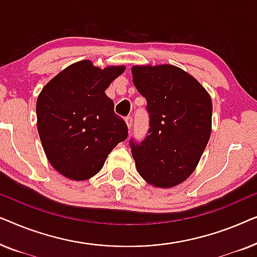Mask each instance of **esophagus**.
<instances>
[{
  "instance_id": "obj_1",
  "label": "esophagus",
  "mask_w": 257,
  "mask_h": 257,
  "mask_svg": "<svg viewBox=\"0 0 257 257\" xmlns=\"http://www.w3.org/2000/svg\"><path fill=\"white\" fill-rule=\"evenodd\" d=\"M125 121H126V124H127L128 130L131 128L132 127V122H133V119H132L131 115H127V117L125 118Z\"/></svg>"
}]
</instances>
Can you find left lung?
I'll return each mask as SVG.
<instances>
[{
    "label": "left lung",
    "instance_id": "8db88e82",
    "mask_svg": "<svg viewBox=\"0 0 257 257\" xmlns=\"http://www.w3.org/2000/svg\"><path fill=\"white\" fill-rule=\"evenodd\" d=\"M132 77L150 115L146 138L130 140L137 171L154 187H174L194 172L208 144L212 99L194 77L174 65H136Z\"/></svg>",
    "mask_w": 257,
    "mask_h": 257
}]
</instances>
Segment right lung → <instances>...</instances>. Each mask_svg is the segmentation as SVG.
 I'll return each instance as SVG.
<instances>
[{
  "label": "right lung",
  "instance_id": "right-lung-1",
  "mask_svg": "<svg viewBox=\"0 0 257 257\" xmlns=\"http://www.w3.org/2000/svg\"><path fill=\"white\" fill-rule=\"evenodd\" d=\"M125 66L80 61L55 76L37 98V130L49 163L71 180L92 178L127 138V125L105 93Z\"/></svg>",
  "mask_w": 257,
  "mask_h": 257
}]
</instances>
